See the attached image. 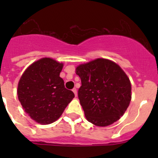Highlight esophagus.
<instances>
[{
  "instance_id": "1",
  "label": "esophagus",
  "mask_w": 158,
  "mask_h": 158,
  "mask_svg": "<svg viewBox=\"0 0 158 158\" xmlns=\"http://www.w3.org/2000/svg\"><path fill=\"white\" fill-rule=\"evenodd\" d=\"M73 92V93H74V95H75V96H77V89H73V90H72Z\"/></svg>"
}]
</instances>
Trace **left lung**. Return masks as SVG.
Listing matches in <instances>:
<instances>
[{"instance_id": "1", "label": "left lung", "mask_w": 158, "mask_h": 158, "mask_svg": "<svg viewBox=\"0 0 158 158\" xmlns=\"http://www.w3.org/2000/svg\"><path fill=\"white\" fill-rule=\"evenodd\" d=\"M76 73L81 81L78 98L87 120L105 127L119 119L131 100V82L120 67L97 58L77 66Z\"/></svg>"}]
</instances>
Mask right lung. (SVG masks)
<instances>
[{
  "mask_svg": "<svg viewBox=\"0 0 158 158\" xmlns=\"http://www.w3.org/2000/svg\"><path fill=\"white\" fill-rule=\"evenodd\" d=\"M62 67L63 64L55 60L42 58L25 70L18 84L22 107L32 119L43 125L56 121L74 97L59 77Z\"/></svg>",
  "mask_w": 158,
  "mask_h": 158,
  "instance_id": "1",
  "label": "right lung"
}]
</instances>
